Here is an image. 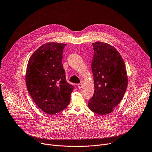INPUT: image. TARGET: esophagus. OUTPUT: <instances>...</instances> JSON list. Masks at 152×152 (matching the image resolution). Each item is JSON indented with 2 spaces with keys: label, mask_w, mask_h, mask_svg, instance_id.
I'll return each mask as SVG.
<instances>
[{
  "label": "esophagus",
  "mask_w": 152,
  "mask_h": 152,
  "mask_svg": "<svg viewBox=\"0 0 152 152\" xmlns=\"http://www.w3.org/2000/svg\"><path fill=\"white\" fill-rule=\"evenodd\" d=\"M77 86H78V88H79V89L82 88L83 87V84L82 83H79V84L77 85Z\"/></svg>",
  "instance_id": "1"
}]
</instances>
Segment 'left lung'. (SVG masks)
<instances>
[{
	"instance_id": "left-lung-1",
	"label": "left lung",
	"mask_w": 152,
	"mask_h": 152,
	"mask_svg": "<svg viewBox=\"0 0 152 152\" xmlns=\"http://www.w3.org/2000/svg\"><path fill=\"white\" fill-rule=\"evenodd\" d=\"M91 69L94 93L88 107L94 113L106 115L113 111L121 102L127 86L124 62L118 52L107 43H93Z\"/></svg>"
}]
</instances>
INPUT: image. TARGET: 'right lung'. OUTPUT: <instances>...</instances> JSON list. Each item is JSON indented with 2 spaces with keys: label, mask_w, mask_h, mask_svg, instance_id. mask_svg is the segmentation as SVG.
I'll list each match as a JSON object with an SVG mask.
<instances>
[{
  "label": "right lung",
  "mask_w": 152,
  "mask_h": 152,
  "mask_svg": "<svg viewBox=\"0 0 152 152\" xmlns=\"http://www.w3.org/2000/svg\"><path fill=\"white\" fill-rule=\"evenodd\" d=\"M66 46L62 43H46L34 52L28 63V91L40 109L50 115L67 107L75 89V86L66 80L62 63Z\"/></svg>",
  "instance_id": "add662e5"
}]
</instances>
